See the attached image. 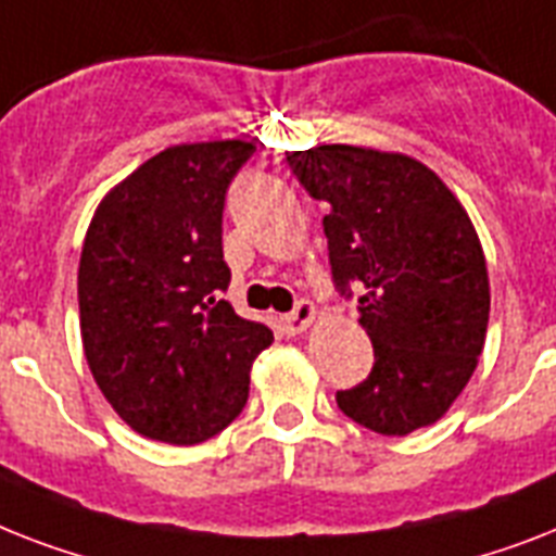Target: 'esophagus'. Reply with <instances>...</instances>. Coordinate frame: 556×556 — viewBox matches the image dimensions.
Listing matches in <instances>:
<instances>
[{
  "label": "esophagus",
  "mask_w": 556,
  "mask_h": 556,
  "mask_svg": "<svg viewBox=\"0 0 556 556\" xmlns=\"http://www.w3.org/2000/svg\"><path fill=\"white\" fill-rule=\"evenodd\" d=\"M314 319H317V308H314V302L300 300L296 302V308L282 317V331H286L288 337H296V333L305 331V328H308Z\"/></svg>",
  "instance_id": "1"
}]
</instances>
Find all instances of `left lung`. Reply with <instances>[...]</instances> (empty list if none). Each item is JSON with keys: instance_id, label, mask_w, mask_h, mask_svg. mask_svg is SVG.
<instances>
[{"instance_id": "8db88e82", "label": "left lung", "mask_w": 556, "mask_h": 556, "mask_svg": "<svg viewBox=\"0 0 556 556\" xmlns=\"http://www.w3.org/2000/svg\"><path fill=\"white\" fill-rule=\"evenodd\" d=\"M325 200L333 282L356 286L371 337L368 380L337 391L345 417L377 434L434 426L463 394L489 328V268L466 207L434 170L405 153L319 146L288 153Z\"/></svg>"}]
</instances>
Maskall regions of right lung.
I'll list each match as a JSON object with an SVG mask.
<instances>
[{
	"instance_id": "obj_1",
	"label": "right lung",
	"mask_w": 556,
	"mask_h": 556,
	"mask_svg": "<svg viewBox=\"0 0 556 556\" xmlns=\"http://www.w3.org/2000/svg\"><path fill=\"white\" fill-rule=\"evenodd\" d=\"M254 142H185L99 202L79 260V328L99 391L137 434L197 445L245 408L274 342L223 300L225 191Z\"/></svg>"
}]
</instances>
